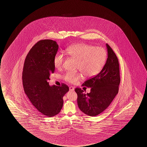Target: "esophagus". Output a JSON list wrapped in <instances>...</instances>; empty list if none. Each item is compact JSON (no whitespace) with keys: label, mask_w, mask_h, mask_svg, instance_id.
Listing matches in <instances>:
<instances>
[{"label":"esophagus","mask_w":147,"mask_h":147,"mask_svg":"<svg viewBox=\"0 0 147 147\" xmlns=\"http://www.w3.org/2000/svg\"><path fill=\"white\" fill-rule=\"evenodd\" d=\"M69 89H70V91H74V88L72 87V86H70V87H69Z\"/></svg>","instance_id":"34e87169"}]
</instances>
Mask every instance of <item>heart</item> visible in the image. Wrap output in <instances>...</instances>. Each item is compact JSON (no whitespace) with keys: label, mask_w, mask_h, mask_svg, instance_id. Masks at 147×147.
Wrapping results in <instances>:
<instances>
[{"label":"heart","mask_w":147,"mask_h":147,"mask_svg":"<svg viewBox=\"0 0 147 147\" xmlns=\"http://www.w3.org/2000/svg\"><path fill=\"white\" fill-rule=\"evenodd\" d=\"M66 53L70 57L77 60L76 69L80 71L86 77H92L96 75L103 67L107 53L103 48L93 47L84 43L75 44L66 49ZM63 54L57 53L54 57V65L57 69L63 67L65 61ZM66 82L75 84L82 80L80 73L67 72L63 75Z\"/></svg>","instance_id":"b5f03b06"}]
</instances>
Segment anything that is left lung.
Wrapping results in <instances>:
<instances>
[{
  "instance_id": "1",
  "label": "left lung",
  "mask_w": 147,
  "mask_h": 147,
  "mask_svg": "<svg viewBox=\"0 0 147 147\" xmlns=\"http://www.w3.org/2000/svg\"><path fill=\"white\" fill-rule=\"evenodd\" d=\"M106 47L108 58L104 67L100 72L82 85L91 88V92L85 93L80 88L75 89L79 108L91 116H97L105 111L118 92L120 78L118 58L107 43Z\"/></svg>"
}]
</instances>
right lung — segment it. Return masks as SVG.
I'll return each instance as SVG.
<instances>
[{
  "label": "right lung",
  "instance_id": "1",
  "mask_svg": "<svg viewBox=\"0 0 147 147\" xmlns=\"http://www.w3.org/2000/svg\"><path fill=\"white\" fill-rule=\"evenodd\" d=\"M58 49V45L53 40L38 41L29 51L23 68L24 92L35 108L47 117L60 112L63 97L69 90L64 84L51 87L48 82L51 73L55 71L53 60Z\"/></svg>",
  "mask_w": 147,
  "mask_h": 147
}]
</instances>
